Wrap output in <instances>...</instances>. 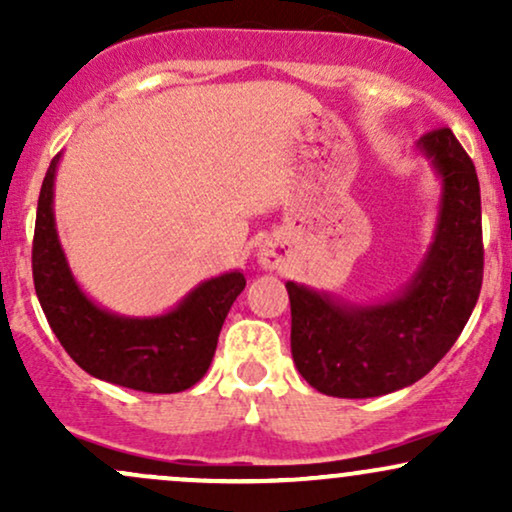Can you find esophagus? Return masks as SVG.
Listing matches in <instances>:
<instances>
[{
  "instance_id": "obj_1",
  "label": "esophagus",
  "mask_w": 512,
  "mask_h": 512,
  "mask_svg": "<svg viewBox=\"0 0 512 512\" xmlns=\"http://www.w3.org/2000/svg\"><path fill=\"white\" fill-rule=\"evenodd\" d=\"M279 262H281V257L276 255L274 250L264 248V250L260 252V264H262L264 269H276V267H279Z\"/></svg>"
}]
</instances>
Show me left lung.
Wrapping results in <instances>:
<instances>
[{
	"mask_svg": "<svg viewBox=\"0 0 512 512\" xmlns=\"http://www.w3.org/2000/svg\"><path fill=\"white\" fill-rule=\"evenodd\" d=\"M440 178V207L424 260L395 296L351 303L286 281L291 354L322 395L380 397L421 380L457 342L481 291V195L472 158L448 127L416 142Z\"/></svg>",
	"mask_w": 512,
	"mask_h": 512,
	"instance_id": "left-lung-1",
	"label": "left lung"
}]
</instances>
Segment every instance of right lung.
Returning a JSON list of instances; mask_svg holds the SVG:
<instances>
[{"instance_id": "right-lung-1", "label": "right lung", "mask_w": 512, "mask_h": 512, "mask_svg": "<svg viewBox=\"0 0 512 512\" xmlns=\"http://www.w3.org/2000/svg\"><path fill=\"white\" fill-rule=\"evenodd\" d=\"M60 158H52L40 187L33 236L35 293L52 332L93 378L156 395L187 390L209 370L245 276L236 269L202 281L163 315L127 317L101 308L76 284L57 236L52 204Z\"/></svg>"}]
</instances>
